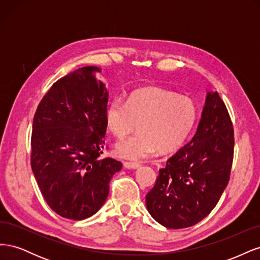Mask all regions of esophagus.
Instances as JSON below:
<instances>
[{
    "mask_svg": "<svg viewBox=\"0 0 260 260\" xmlns=\"http://www.w3.org/2000/svg\"><path fill=\"white\" fill-rule=\"evenodd\" d=\"M123 166L128 169H137L141 166V165L138 161H124Z\"/></svg>",
    "mask_w": 260,
    "mask_h": 260,
    "instance_id": "obj_1",
    "label": "esophagus"
}]
</instances>
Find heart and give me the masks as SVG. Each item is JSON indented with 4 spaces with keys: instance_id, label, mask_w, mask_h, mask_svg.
I'll use <instances>...</instances> for the list:
<instances>
[{
    "instance_id": "1",
    "label": "heart",
    "mask_w": 260,
    "mask_h": 260,
    "mask_svg": "<svg viewBox=\"0 0 260 260\" xmlns=\"http://www.w3.org/2000/svg\"><path fill=\"white\" fill-rule=\"evenodd\" d=\"M198 119V108L187 96L160 88H141L123 101L115 98L105 111L107 129L123 139L136 129L139 132L115 147L125 159L139 160L153 155L172 153L184 144Z\"/></svg>"
}]
</instances>
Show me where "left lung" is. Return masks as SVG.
<instances>
[{
	"instance_id": "obj_1",
	"label": "left lung",
	"mask_w": 260,
	"mask_h": 260,
	"mask_svg": "<svg viewBox=\"0 0 260 260\" xmlns=\"http://www.w3.org/2000/svg\"><path fill=\"white\" fill-rule=\"evenodd\" d=\"M234 153V131L218 92H208L192 140L159 169L146 196L151 216L168 229L200 222L215 208L228 185Z\"/></svg>"
}]
</instances>
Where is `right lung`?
Here are the masks:
<instances>
[{"label":"right lung","mask_w":260,"mask_h":260,"mask_svg":"<svg viewBox=\"0 0 260 260\" xmlns=\"http://www.w3.org/2000/svg\"><path fill=\"white\" fill-rule=\"evenodd\" d=\"M86 66L55 82L39 104L31 135V168L57 215L82 220L105 203L122 164L103 154L108 93Z\"/></svg>","instance_id":"add662e5"}]
</instances>
